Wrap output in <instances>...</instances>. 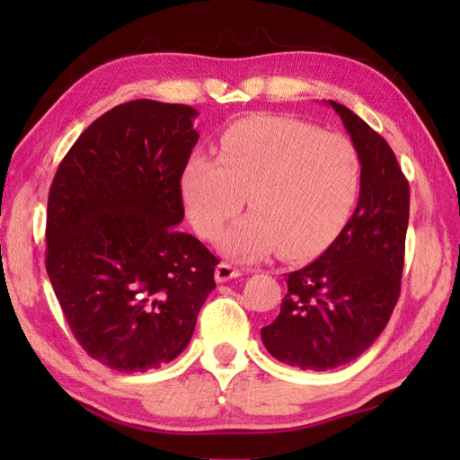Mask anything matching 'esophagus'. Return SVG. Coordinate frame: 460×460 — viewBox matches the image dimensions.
I'll return each mask as SVG.
<instances>
[{
    "mask_svg": "<svg viewBox=\"0 0 460 460\" xmlns=\"http://www.w3.org/2000/svg\"><path fill=\"white\" fill-rule=\"evenodd\" d=\"M241 274H243V270L235 268V266H233V263L221 261L219 266H217V270H215V279L219 284H223V282H229V279H233V278H239Z\"/></svg>",
    "mask_w": 460,
    "mask_h": 460,
    "instance_id": "esophagus-1",
    "label": "esophagus"
}]
</instances>
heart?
<instances>
[{"mask_svg": "<svg viewBox=\"0 0 460 460\" xmlns=\"http://www.w3.org/2000/svg\"><path fill=\"white\" fill-rule=\"evenodd\" d=\"M361 186L353 142L306 121L255 115L225 131L219 160L194 154L181 174L186 215L213 239L245 202L252 213L223 233L221 249L260 260L282 247L302 258L339 235Z\"/></svg>", "mask_w": 460, "mask_h": 460, "instance_id": "obj_1", "label": "heart"}]
</instances>
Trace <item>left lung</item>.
Segmentation results:
<instances>
[{
    "label": "left lung",
    "instance_id": "obj_1",
    "mask_svg": "<svg viewBox=\"0 0 460 460\" xmlns=\"http://www.w3.org/2000/svg\"><path fill=\"white\" fill-rule=\"evenodd\" d=\"M361 160L357 208L321 258L288 274L279 314L261 329L271 357L300 369L341 367L367 351L400 296L410 186L377 131L329 101Z\"/></svg>",
    "mask_w": 460,
    "mask_h": 460
}]
</instances>
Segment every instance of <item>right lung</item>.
<instances>
[{
    "label": "right lung",
    "mask_w": 460,
    "mask_h": 460,
    "mask_svg": "<svg viewBox=\"0 0 460 460\" xmlns=\"http://www.w3.org/2000/svg\"><path fill=\"white\" fill-rule=\"evenodd\" d=\"M189 105L136 99L83 131L49 194L46 271L75 339L121 373L190 342L219 260L176 225L199 131Z\"/></svg>",
    "instance_id": "1"
}]
</instances>
